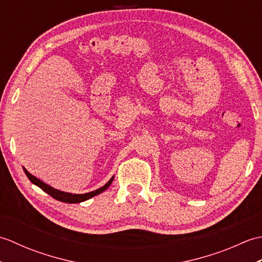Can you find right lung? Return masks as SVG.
I'll return each instance as SVG.
<instances>
[{"instance_id": "right-lung-1", "label": "right lung", "mask_w": 262, "mask_h": 262, "mask_svg": "<svg viewBox=\"0 0 262 262\" xmlns=\"http://www.w3.org/2000/svg\"><path fill=\"white\" fill-rule=\"evenodd\" d=\"M24 171L26 176L28 177V179H29L33 185L38 186L39 188L41 189V190L45 191L46 193H48L49 196H52L53 198H55L56 200H59V202H63V203H68V204H76V203H82V202H85V200L90 199L94 196H97V194L103 192L105 189H107L110 185L111 182H113L114 180V177L111 178V179L105 183V185L101 188L97 189V190L94 191H91V192H86V193H80V194H76V193H71V192H64V191H60V190H57V189H55L53 187H51L49 185H47V183L42 182L40 179H38V178H36L35 176H32L31 173H29L25 168H24Z\"/></svg>"}]
</instances>
